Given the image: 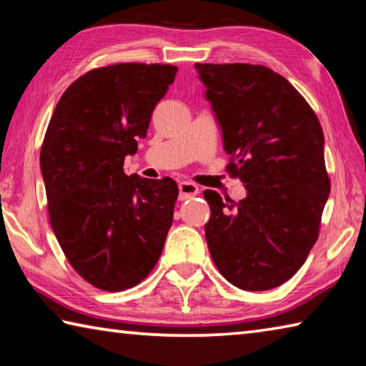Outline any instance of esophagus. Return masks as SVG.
I'll return each instance as SVG.
<instances>
[{
  "mask_svg": "<svg viewBox=\"0 0 366 366\" xmlns=\"http://www.w3.org/2000/svg\"><path fill=\"white\" fill-rule=\"evenodd\" d=\"M197 194H200V189L198 185L194 182H179V200H187V198L195 197Z\"/></svg>",
  "mask_w": 366,
  "mask_h": 366,
  "instance_id": "1",
  "label": "esophagus"
}]
</instances>
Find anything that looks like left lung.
<instances>
[{
	"instance_id": "left-lung-1",
	"label": "left lung",
	"mask_w": 366,
	"mask_h": 366,
	"mask_svg": "<svg viewBox=\"0 0 366 366\" xmlns=\"http://www.w3.org/2000/svg\"><path fill=\"white\" fill-rule=\"evenodd\" d=\"M229 154L226 171L245 184L239 203L205 190V224L216 268L242 290H268L305 263L320 234L331 182L325 135L287 79L259 64H195Z\"/></svg>"
}]
</instances>
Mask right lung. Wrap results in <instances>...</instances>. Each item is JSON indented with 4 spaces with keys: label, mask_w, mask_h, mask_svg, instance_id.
<instances>
[{
    "label": "right lung",
    "mask_w": 366,
    "mask_h": 366,
    "mask_svg": "<svg viewBox=\"0 0 366 366\" xmlns=\"http://www.w3.org/2000/svg\"><path fill=\"white\" fill-rule=\"evenodd\" d=\"M176 72L144 63L92 69L67 86L43 139L49 224L72 268L107 292L150 274L172 224L177 184L127 176L122 166Z\"/></svg>",
    "instance_id": "add662e5"
}]
</instances>
